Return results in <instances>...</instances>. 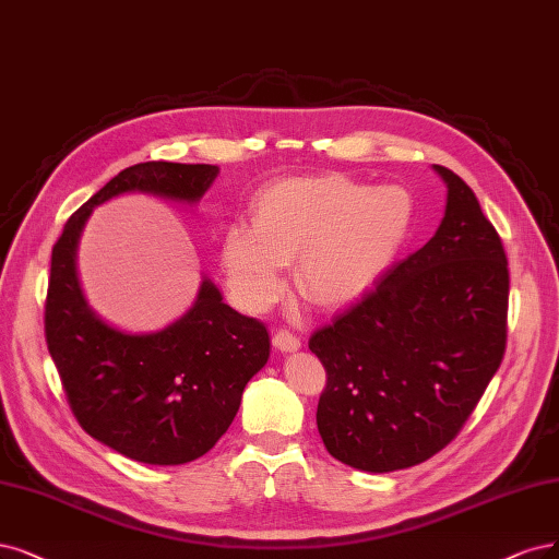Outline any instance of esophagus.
I'll return each instance as SVG.
<instances>
[{
	"label": "esophagus",
	"instance_id": "obj_1",
	"mask_svg": "<svg viewBox=\"0 0 559 559\" xmlns=\"http://www.w3.org/2000/svg\"><path fill=\"white\" fill-rule=\"evenodd\" d=\"M273 344H275V349L286 352V354H292V352H298V349H300V337H298V335H294L292 331L282 329V331H277V333H275Z\"/></svg>",
	"mask_w": 559,
	"mask_h": 559
}]
</instances>
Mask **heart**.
<instances>
[{
	"label": "heart",
	"mask_w": 559,
	"mask_h": 559,
	"mask_svg": "<svg viewBox=\"0 0 559 559\" xmlns=\"http://www.w3.org/2000/svg\"><path fill=\"white\" fill-rule=\"evenodd\" d=\"M416 205L404 187H370L354 178H286L254 199L252 224L222 238L228 286L249 310L282 292V267L296 259L300 294L323 307L349 305L383 277L414 226Z\"/></svg>",
	"instance_id": "heart-1"
}]
</instances>
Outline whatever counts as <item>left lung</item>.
Returning <instances> with one entry per match:
<instances>
[{
	"label": "left lung",
	"mask_w": 559,
	"mask_h": 559,
	"mask_svg": "<svg viewBox=\"0 0 559 559\" xmlns=\"http://www.w3.org/2000/svg\"><path fill=\"white\" fill-rule=\"evenodd\" d=\"M437 234L310 337L325 368L317 428L340 463L407 469L463 430L507 349L509 263L453 170Z\"/></svg>",
	"instance_id": "obj_1"
}]
</instances>
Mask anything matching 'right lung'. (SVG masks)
<instances>
[{"mask_svg": "<svg viewBox=\"0 0 559 559\" xmlns=\"http://www.w3.org/2000/svg\"><path fill=\"white\" fill-rule=\"evenodd\" d=\"M217 173L210 164L129 166L75 210L52 247L44 323L69 407L90 437L145 465H185L217 444L247 381L267 362L271 337L207 277L187 314L164 331L112 329L90 310L75 249L96 205L131 191L197 203Z\"/></svg>", "mask_w": 559, "mask_h": 559, "instance_id": "right-lung-1", "label": "right lung"}]
</instances>
